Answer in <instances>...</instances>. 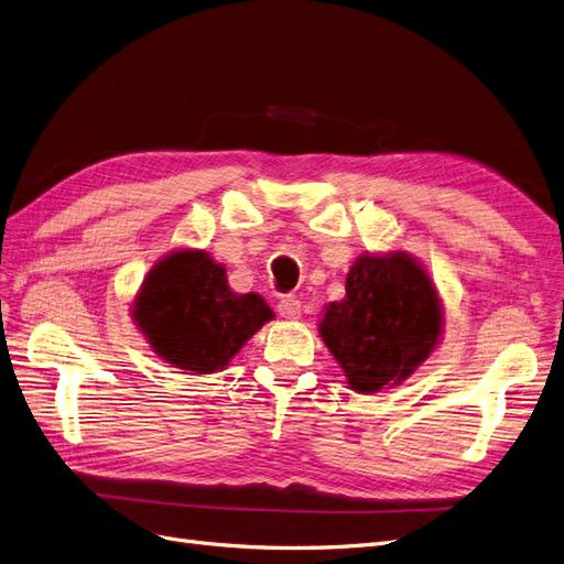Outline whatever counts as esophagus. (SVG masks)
Masks as SVG:
<instances>
[{"label":"esophagus","instance_id":"obj_1","mask_svg":"<svg viewBox=\"0 0 564 564\" xmlns=\"http://www.w3.org/2000/svg\"><path fill=\"white\" fill-rule=\"evenodd\" d=\"M278 313L286 319H299L301 317V301L294 296H282L278 303Z\"/></svg>","mask_w":564,"mask_h":564}]
</instances>
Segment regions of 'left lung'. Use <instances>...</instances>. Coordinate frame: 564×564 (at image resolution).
I'll return each instance as SVG.
<instances>
[{"instance_id": "8db88e82", "label": "left lung", "mask_w": 564, "mask_h": 564, "mask_svg": "<svg viewBox=\"0 0 564 564\" xmlns=\"http://www.w3.org/2000/svg\"><path fill=\"white\" fill-rule=\"evenodd\" d=\"M442 332L435 284L412 256L362 253L350 265L346 296L329 303L319 336L357 392L402 383L425 362Z\"/></svg>"}]
</instances>
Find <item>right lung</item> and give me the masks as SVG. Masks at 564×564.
Wrapping results in <instances>:
<instances>
[{
	"label": "right lung",
	"instance_id": "obj_1",
	"mask_svg": "<svg viewBox=\"0 0 564 564\" xmlns=\"http://www.w3.org/2000/svg\"><path fill=\"white\" fill-rule=\"evenodd\" d=\"M133 322L164 362L193 373L226 369L272 311L259 294H235L226 268L204 251L169 253L148 272Z\"/></svg>",
	"mask_w": 564,
	"mask_h": 564
}]
</instances>
